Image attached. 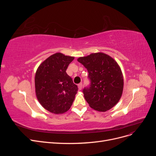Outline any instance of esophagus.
Here are the masks:
<instances>
[{
    "label": "esophagus",
    "mask_w": 156,
    "mask_h": 156,
    "mask_svg": "<svg viewBox=\"0 0 156 156\" xmlns=\"http://www.w3.org/2000/svg\"><path fill=\"white\" fill-rule=\"evenodd\" d=\"M82 87H83V83H79V84H78V88H79V90H81V89H82Z\"/></svg>",
    "instance_id": "obj_1"
}]
</instances>
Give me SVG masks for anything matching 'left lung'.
<instances>
[{"mask_svg": "<svg viewBox=\"0 0 156 156\" xmlns=\"http://www.w3.org/2000/svg\"><path fill=\"white\" fill-rule=\"evenodd\" d=\"M77 60L88 73L90 83L83 92L89 105L98 111L111 109L119 102L123 91V75L119 64L102 53H92Z\"/></svg>", "mask_w": 156, "mask_h": 156, "instance_id": "obj_1", "label": "left lung"}]
</instances>
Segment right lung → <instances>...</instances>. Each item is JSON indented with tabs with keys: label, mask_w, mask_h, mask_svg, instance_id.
<instances>
[{
	"label": "right lung",
	"mask_w": 156,
	"mask_h": 156,
	"mask_svg": "<svg viewBox=\"0 0 156 156\" xmlns=\"http://www.w3.org/2000/svg\"><path fill=\"white\" fill-rule=\"evenodd\" d=\"M73 59L72 56L55 53L42 62L36 71L37 100L45 109L54 114L68 111L77 93V86L66 72Z\"/></svg>",
	"instance_id": "add662e5"
}]
</instances>
